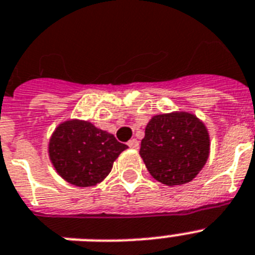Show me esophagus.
<instances>
[{
    "label": "esophagus",
    "instance_id": "1",
    "mask_svg": "<svg viewBox=\"0 0 255 255\" xmlns=\"http://www.w3.org/2000/svg\"><path fill=\"white\" fill-rule=\"evenodd\" d=\"M128 145H129L131 149H138L139 148V142L136 140L135 138L134 139H130L129 142H128Z\"/></svg>",
    "mask_w": 255,
    "mask_h": 255
}]
</instances>
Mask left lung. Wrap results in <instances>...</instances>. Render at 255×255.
Returning <instances> with one entry per match:
<instances>
[{"instance_id":"1","label":"left lung","mask_w":255,"mask_h":255,"mask_svg":"<svg viewBox=\"0 0 255 255\" xmlns=\"http://www.w3.org/2000/svg\"><path fill=\"white\" fill-rule=\"evenodd\" d=\"M210 136L191 112L156 115L145 126L139 154L152 177L169 187L188 183L205 166Z\"/></svg>"}]
</instances>
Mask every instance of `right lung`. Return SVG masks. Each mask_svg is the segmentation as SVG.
<instances>
[{"label":"right lung","instance_id":"1","mask_svg":"<svg viewBox=\"0 0 255 255\" xmlns=\"http://www.w3.org/2000/svg\"><path fill=\"white\" fill-rule=\"evenodd\" d=\"M129 147L89 121L69 119L56 126L47 152L60 177L76 187L97 186L111 173L113 162Z\"/></svg>","mask_w":255,"mask_h":255}]
</instances>
